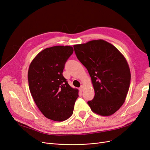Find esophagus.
Here are the masks:
<instances>
[{
  "label": "esophagus",
  "mask_w": 150,
  "mask_h": 150,
  "mask_svg": "<svg viewBox=\"0 0 150 150\" xmlns=\"http://www.w3.org/2000/svg\"><path fill=\"white\" fill-rule=\"evenodd\" d=\"M84 86H81L80 87H79V91H81V92H82V91H83V90H84Z\"/></svg>",
  "instance_id": "1"
}]
</instances>
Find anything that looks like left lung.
<instances>
[{"label":"left lung","mask_w":150,"mask_h":150,"mask_svg":"<svg viewBox=\"0 0 150 150\" xmlns=\"http://www.w3.org/2000/svg\"><path fill=\"white\" fill-rule=\"evenodd\" d=\"M73 47L94 86V97L87 104L97 114L112 115L123 104L130 87L131 74L127 60L114 46L102 40Z\"/></svg>","instance_id":"1"}]
</instances>
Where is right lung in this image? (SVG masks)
Listing matches in <instances>:
<instances>
[{"mask_svg": "<svg viewBox=\"0 0 150 150\" xmlns=\"http://www.w3.org/2000/svg\"><path fill=\"white\" fill-rule=\"evenodd\" d=\"M73 48L55 46L39 53L31 63L28 80L31 94L45 117L56 122L73 114L78 90L69 85L63 75L64 66Z\"/></svg>", "mask_w": 150, "mask_h": 150, "instance_id": "1", "label": "right lung"}]
</instances>
